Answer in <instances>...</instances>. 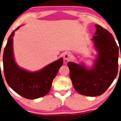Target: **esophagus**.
Listing matches in <instances>:
<instances>
[{"label": "esophagus", "mask_w": 121, "mask_h": 121, "mask_svg": "<svg viewBox=\"0 0 121 121\" xmlns=\"http://www.w3.org/2000/svg\"><path fill=\"white\" fill-rule=\"evenodd\" d=\"M64 58L66 60H69L71 58L70 57V54H68V53H65L64 54Z\"/></svg>", "instance_id": "1"}]
</instances>
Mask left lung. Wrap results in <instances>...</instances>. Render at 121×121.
<instances>
[{"label": "left lung", "mask_w": 121, "mask_h": 121, "mask_svg": "<svg viewBox=\"0 0 121 121\" xmlns=\"http://www.w3.org/2000/svg\"><path fill=\"white\" fill-rule=\"evenodd\" d=\"M93 36L98 52L93 68L69 62V77L77 92L86 96H100L107 90L116 78L118 70L119 49L111 33L99 25Z\"/></svg>", "instance_id": "8db88e82"}]
</instances>
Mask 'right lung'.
I'll return each mask as SVG.
<instances>
[{
  "instance_id": "1",
  "label": "right lung",
  "mask_w": 121,
  "mask_h": 121,
  "mask_svg": "<svg viewBox=\"0 0 121 121\" xmlns=\"http://www.w3.org/2000/svg\"><path fill=\"white\" fill-rule=\"evenodd\" d=\"M14 31L10 35L3 52V71L6 82L14 91L25 99L32 100L43 97L50 91L53 79L63 64V58L38 72L21 69L14 59L12 37Z\"/></svg>"
}]
</instances>
